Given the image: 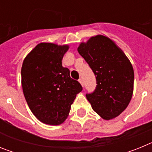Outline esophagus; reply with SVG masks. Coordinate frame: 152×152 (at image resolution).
Returning a JSON list of instances; mask_svg holds the SVG:
<instances>
[{"mask_svg":"<svg viewBox=\"0 0 152 152\" xmlns=\"http://www.w3.org/2000/svg\"><path fill=\"white\" fill-rule=\"evenodd\" d=\"M79 82H80V84H81V86H82V87H84V81H83L82 79L81 78L79 79Z\"/></svg>","mask_w":152,"mask_h":152,"instance_id":"1","label":"esophagus"}]
</instances>
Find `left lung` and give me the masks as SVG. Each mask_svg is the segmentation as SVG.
<instances>
[{"instance_id":"1","label":"left lung","mask_w":152,"mask_h":152,"mask_svg":"<svg viewBox=\"0 0 152 152\" xmlns=\"http://www.w3.org/2000/svg\"><path fill=\"white\" fill-rule=\"evenodd\" d=\"M94 73L96 88L86 96L92 109L106 120L119 116L132 96L134 71L127 56L112 39L96 35L77 48Z\"/></svg>"}]
</instances>
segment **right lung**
Returning <instances> with one entry per match:
<instances>
[{"label": "right lung", "instance_id": "right-lung-1", "mask_svg": "<svg viewBox=\"0 0 152 152\" xmlns=\"http://www.w3.org/2000/svg\"><path fill=\"white\" fill-rule=\"evenodd\" d=\"M68 45L41 42L24 58L23 91L30 110L42 123L58 126L65 121L82 87L61 64Z\"/></svg>", "mask_w": 152, "mask_h": 152}]
</instances>
